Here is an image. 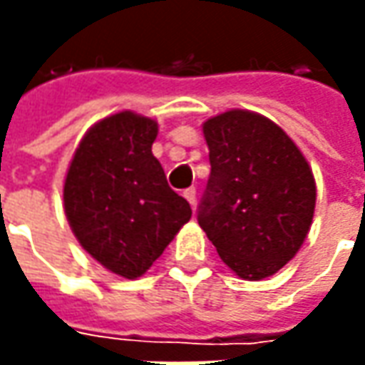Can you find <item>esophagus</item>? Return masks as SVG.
<instances>
[{"label":"esophagus","instance_id":"obj_1","mask_svg":"<svg viewBox=\"0 0 365 365\" xmlns=\"http://www.w3.org/2000/svg\"><path fill=\"white\" fill-rule=\"evenodd\" d=\"M182 195H185V199L190 203V207H195V205H197V190H195V187L187 189Z\"/></svg>","mask_w":365,"mask_h":365}]
</instances>
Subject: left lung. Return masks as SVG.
I'll use <instances>...</instances> for the list:
<instances>
[{
	"label": "left lung",
	"mask_w": 365,
	"mask_h": 365,
	"mask_svg": "<svg viewBox=\"0 0 365 365\" xmlns=\"http://www.w3.org/2000/svg\"><path fill=\"white\" fill-rule=\"evenodd\" d=\"M211 175L199 225L219 258L262 280L294 258L315 213V178L297 144L264 115L232 109L203 123Z\"/></svg>",
	"instance_id": "left-lung-1"
}]
</instances>
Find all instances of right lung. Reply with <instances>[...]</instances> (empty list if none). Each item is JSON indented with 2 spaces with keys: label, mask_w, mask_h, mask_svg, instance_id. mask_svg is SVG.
<instances>
[{
  "label": "right lung",
  "mask_w": 365,
  "mask_h": 365,
  "mask_svg": "<svg viewBox=\"0 0 365 365\" xmlns=\"http://www.w3.org/2000/svg\"><path fill=\"white\" fill-rule=\"evenodd\" d=\"M158 123L121 111L83 135L64 180L71 230L101 266L138 278L192 215L152 154Z\"/></svg>",
  "instance_id": "1"
}]
</instances>
